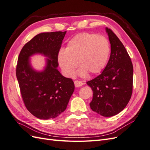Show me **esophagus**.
I'll use <instances>...</instances> for the list:
<instances>
[{
    "mask_svg": "<svg viewBox=\"0 0 150 150\" xmlns=\"http://www.w3.org/2000/svg\"><path fill=\"white\" fill-rule=\"evenodd\" d=\"M84 84V83L81 81H74V85L76 87H80V86H82Z\"/></svg>",
    "mask_w": 150,
    "mask_h": 150,
    "instance_id": "1",
    "label": "esophagus"
}]
</instances>
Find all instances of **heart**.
Returning <instances> with one entry per match:
<instances>
[{
	"mask_svg": "<svg viewBox=\"0 0 150 150\" xmlns=\"http://www.w3.org/2000/svg\"><path fill=\"white\" fill-rule=\"evenodd\" d=\"M110 52V43L104 36L84 33L72 38L68 42L66 49H62L59 52L57 59L66 76L74 75L78 61L81 66L79 72L81 76L88 72L95 74L105 67Z\"/></svg>",
	"mask_w": 150,
	"mask_h": 150,
	"instance_id": "b5f03b06",
	"label": "heart"
}]
</instances>
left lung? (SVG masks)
Here are the masks:
<instances>
[{"label": "left lung", "mask_w": 150, "mask_h": 150, "mask_svg": "<svg viewBox=\"0 0 150 150\" xmlns=\"http://www.w3.org/2000/svg\"><path fill=\"white\" fill-rule=\"evenodd\" d=\"M111 55L101 74L88 81L93 96L91 110L104 117L118 114L128 104L133 91V67L128 52L119 38L108 28Z\"/></svg>", "instance_id": "8db88e82"}]
</instances>
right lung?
Masks as SVG:
<instances>
[{
	"label": "right lung",
	"mask_w": 150,
	"mask_h": 150,
	"mask_svg": "<svg viewBox=\"0 0 150 150\" xmlns=\"http://www.w3.org/2000/svg\"><path fill=\"white\" fill-rule=\"evenodd\" d=\"M65 32L43 33L36 35L22 47L18 57L16 76L28 110L41 120L55 118L67 108L74 91V84L58 71L57 56ZM39 53L46 57L41 71L31 67L30 57Z\"/></svg>",
	"instance_id": "right-lung-1"
}]
</instances>
